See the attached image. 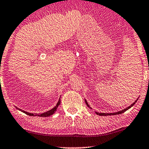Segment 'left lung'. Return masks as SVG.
I'll use <instances>...</instances> for the list:
<instances>
[{
    "label": "left lung",
    "instance_id": "obj_1",
    "mask_svg": "<svg viewBox=\"0 0 149 149\" xmlns=\"http://www.w3.org/2000/svg\"><path fill=\"white\" fill-rule=\"evenodd\" d=\"M138 100V99L136 100V101L134 102V103H132L131 105H130V106H128V107H127L126 108H124V110H120V111H119V112H114V113H99V112H96V114H97V115H99V116H111V115H116V114H123V113H124V112H126V110H128V109H129V108H130L132 107V106H133L134 105V104L136 102V101ZM85 102H86V105L88 106V107H89V108H90V106H89V104H88V102H87V101L86 100H85Z\"/></svg>",
    "mask_w": 149,
    "mask_h": 149
}]
</instances>
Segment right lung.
I'll list each match as a JSON object with an SVG mask.
<instances>
[{
  "label": "right lung",
  "instance_id": "1",
  "mask_svg": "<svg viewBox=\"0 0 149 149\" xmlns=\"http://www.w3.org/2000/svg\"><path fill=\"white\" fill-rule=\"evenodd\" d=\"M60 103H61V100H60V97H59V100L58 102H57V104H56V106H55L54 108H52V110L47 111V112H43V113H42V114H33V113H29V112H25V111H24L23 110L20 109V108H18L17 107H16V108H17V109H18V110H21V112H24V113H25V114L29 115V116H40V117H48V116H50L51 115H52V114H54V113L55 112V111L57 110V107H58V106L59 105V104H60Z\"/></svg>",
  "mask_w": 149,
  "mask_h": 149
}]
</instances>
